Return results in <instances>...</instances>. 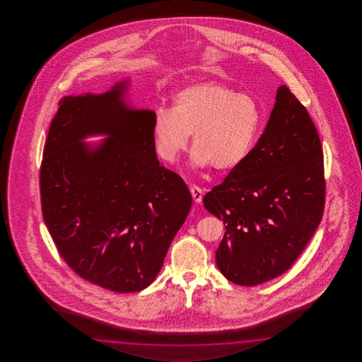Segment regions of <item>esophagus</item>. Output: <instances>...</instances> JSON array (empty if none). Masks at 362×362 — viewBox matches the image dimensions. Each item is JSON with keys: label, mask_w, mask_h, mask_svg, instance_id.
<instances>
[{"label": "esophagus", "mask_w": 362, "mask_h": 362, "mask_svg": "<svg viewBox=\"0 0 362 362\" xmlns=\"http://www.w3.org/2000/svg\"><path fill=\"white\" fill-rule=\"evenodd\" d=\"M190 192H192V199L195 203H200L203 199V190L200 189L199 186L197 185H192L190 186Z\"/></svg>", "instance_id": "1"}]
</instances>
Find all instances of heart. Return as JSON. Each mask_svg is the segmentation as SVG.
Returning a JSON list of instances; mask_svg holds the SVG:
<instances>
[{"label": "heart", "instance_id": "1", "mask_svg": "<svg viewBox=\"0 0 362 362\" xmlns=\"http://www.w3.org/2000/svg\"><path fill=\"white\" fill-rule=\"evenodd\" d=\"M260 125L255 100L217 81L189 85L173 97L172 108L155 111L151 134L156 154L175 162L192 134V163L229 172L240 167L254 147Z\"/></svg>", "mask_w": 362, "mask_h": 362}]
</instances>
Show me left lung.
<instances>
[{"instance_id": "left-lung-1", "label": "left lung", "mask_w": 362, "mask_h": 362, "mask_svg": "<svg viewBox=\"0 0 362 362\" xmlns=\"http://www.w3.org/2000/svg\"><path fill=\"white\" fill-rule=\"evenodd\" d=\"M203 204L225 225L216 264L233 284H264L303 252L325 207L322 146L307 108L286 85L248 158Z\"/></svg>"}]
</instances>
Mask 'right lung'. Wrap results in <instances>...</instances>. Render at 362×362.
Returning a JSON list of instances; mask_svg holds the SVG:
<instances>
[{"instance_id": "1", "label": "right lung", "mask_w": 362, "mask_h": 362, "mask_svg": "<svg viewBox=\"0 0 362 362\" xmlns=\"http://www.w3.org/2000/svg\"><path fill=\"white\" fill-rule=\"evenodd\" d=\"M129 80L59 102L40 170L42 216L64 262L115 293L151 285L192 208L155 153L154 111L125 102ZM105 135L98 144L82 141Z\"/></svg>"}]
</instances>
